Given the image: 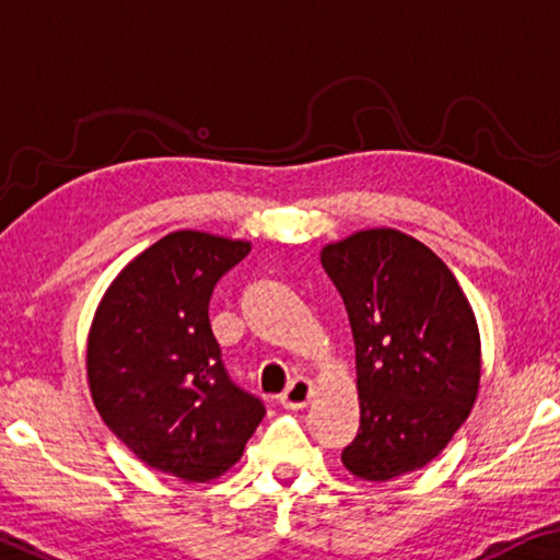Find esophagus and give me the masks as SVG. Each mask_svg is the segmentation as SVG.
Returning a JSON list of instances; mask_svg holds the SVG:
<instances>
[{
	"label": "esophagus",
	"instance_id": "1",
	"mask_svg": "<svg viewBox=\"0 0 560 560\" xmlns=\"http://www.w3.org/2000/svg\"><path fill=\"white\" fill-rule=\"evenodd\" d=\"M312 396H314V385H312V381H306V377H294L289 388L281 393L279 400H281L283 408H291V411H299V408H304L306 404H310Z\"/></svg>",
	"mask_w": 560,
	"mask_h": 560
}]
</instances>
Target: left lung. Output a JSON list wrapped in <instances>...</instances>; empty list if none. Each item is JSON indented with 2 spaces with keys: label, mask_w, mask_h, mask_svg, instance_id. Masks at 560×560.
I'll return each instance as SVG.
<instances>
[{
  "label": "left lung",
  "mask_w": 560,
  "mask_h": 560,
  "mask_svg": "<svg viewBox=\"0 0 560 560\" xmlns=\"http://www.w3.org/2000/svg\"><path fill=\"white\" fill-rule=\"evenodd\" d=\"M319 258L355 340L360 431L342 464L368 482L427 467L467 421L482 375L459 281L434 250L393 228L352 233Z\"/></svg>",
  "instance_id": "left-lung-1"
}]
</instances>
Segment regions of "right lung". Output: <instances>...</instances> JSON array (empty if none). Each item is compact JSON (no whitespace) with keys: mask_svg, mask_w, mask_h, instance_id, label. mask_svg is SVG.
I'll use <instances>...</instances> for the list:
<instances>
[{"mask_svg":"<svg viewBox=\"0 0 560 560\" xmlns=\"http://www.w3.org/2000/svg\"><path fill=\"white\" fill-rule=\"evenodd\" d=\"M248 241L200 231L164 235L129 261L89 332L91 398L147 467L210 482L241 459L266 408L225 373L208 304Z\"/></svg>","mask_w":560,"mask_h":560,"instance_id":"1","label":"right lung"}]
</instances>
